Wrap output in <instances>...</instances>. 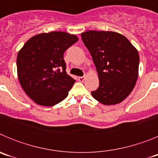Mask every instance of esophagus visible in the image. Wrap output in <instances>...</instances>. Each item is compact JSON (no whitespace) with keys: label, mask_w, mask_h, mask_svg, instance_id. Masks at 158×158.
Masks as SVG:
<instances>
[{"label":"esophagus","mask_w":158,"mask_h":158,"mask_svg":"<svg viewBox=\"0 0 158 158\" xmlns=\"http://www.w3.org/2000/svg\"><path fill=\"white\" fill-rule=\"evenodd\" d=\"M85 77H78V81L81 82H83L84 81H85Z\"/></svg>","instance_id":"34e87169"}]
</instances>
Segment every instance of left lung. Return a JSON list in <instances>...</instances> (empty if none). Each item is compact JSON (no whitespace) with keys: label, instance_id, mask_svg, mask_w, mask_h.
<instances>
[{"label":"left lung","instance_id":"8db88e82","mask_svg":"<svg viewBox=\"0 0 158 158\" xmlns=\"http://www.w3.org/2000/svg\"><path fill=\"white\" fill-rule=\"evenodd\" d=\"M81 39L98 73L100 85L92 92L93 98L104 105L123 101L139 77L138 50L125 36L111 31H87Z\"/></svg>","mask_w":158,"mask_h":158}]
</instances>
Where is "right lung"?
I'll return each instance as SVG.
<instances>
[{"instance_id":"right-lung-1","label":"right lung","mask_w":158,"mask_h":158,"mask_svg":"<svg viewBox=\"0 0 158 158\" xmlns=\"http://www.w3.org/2000/svg\"><path fill=\"white\" fill-rule=\"evenodd\" d=\"M77 41V36L67 32L40 33L29 39L19 50L16 58L18 79L35 103L52 107L66 98L75 80L66 73L63 54Z\"/></svg>"}]
</instances>
